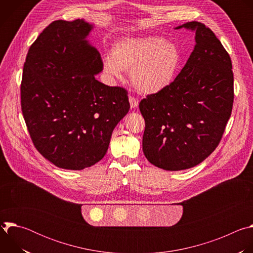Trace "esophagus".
<instances>
[{"label":"esophagus","instance_id":"1","mask_svg":"<svg viewBox=\"0 0 253 253\" xmlns=\"http://www.w3.org/2000/svg\"><path fill=\"white\" fill-rule=\"evenodd\" d=\"M129 102H130V106L131 108H133V109H135V108L138 107V100L132 96H129Z\"/></svg>","mask_w":253,"mask_h":253}]
</instances>
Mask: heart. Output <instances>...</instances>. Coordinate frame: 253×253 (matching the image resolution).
Here are the masks:
<instances>
[{
  "mask_svg": "<svg viewBox=\"0 0 253 253\" xmlns=\"http://www.w3.org/2000/svg\"><path fill=\"white\" fill-rule=\"evenodd\" d=\"M181 61V51L173 41L158 36H138L118 40L111 55L104 56L102 67L111 81L123 79L124 70H129L134 87L152 95L172 83Z\"/></svg>",
  "mask_w": 253,
  "mask_h": 253,
  "instance_id": "obj_1",
  "label": "heart"
}]
</instances>
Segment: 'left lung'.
<instances>
[{
	"instance_id": "obj_1",
	"label": "left lung",
	"mask_w": 253,
	"mask_h": 253,
	"mask_svg": "<svg viewBox=\"0 0 253 253\" xmlns=\"http://www.w3.org/2000/svg\"><path fill=\"white\" fill-rule=\"evenodd\" d=\"M195 33L185 66L163 91L139 104L145 120L143 153L158 168H192L218 146L233 105L231 60L204 24L188 22L175 29Z\"/></svg>"
}]
</instances>
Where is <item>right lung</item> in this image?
<instances>
[{"instance_id": "1", "label": "right lung", "mask_w": 253, "mask_h": 253, "mask_svg": "<svg viewBox=\"0 0 253 253\" xmlns=\"http://www.w3.org/2000/svg\"><path fill=\"white\" fill-rule=\"evenodd\" d=\"M84 19L50 24L28 51L21 106L35 147L55 166L82 170L99 162L130 109L128 93L95 79L99 51Z\"/></svg>"}]
</instances>
